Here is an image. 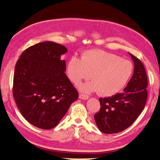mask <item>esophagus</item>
Here are the masks:
<instances>
[{"instance_id": "1", "label": "esophagus", "mask_w": 160, "mask_h": 160, "mask_svg": "<svg viewBox=\"0 0 160 160\" xmlns=\"http://www.w3.org/2000/svg\"><path fill=\"white\" fill-rule=\"evenodd\" d=\"M79 98L81 99H84V100H86L89 98V96L86 95V94H83V93H80L79 94Z\"/></svg>"}]
</instances>
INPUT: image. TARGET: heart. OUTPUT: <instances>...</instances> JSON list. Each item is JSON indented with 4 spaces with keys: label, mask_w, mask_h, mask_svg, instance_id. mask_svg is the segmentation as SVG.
I'll list each match as a JSON object with an SVG mask.
<instances>
[{
    "label": "heart",
    "mask_w": 160,
    "mask_h": 160,
    "mask_svg": "<svg viewBox=\"0 0 160 160\" xmlns=\"http://www.w3.org/2000/svg\"><path fill=\"white\" fill-rule=\"evenodd\" d=\"M134 71L132 61L118 54L99 49L84 52L82 58L72 56L67 63L66 72L74 84L91 78L93 80L79 85L83 92L99 91L105 97L119 93L130 80Z\"/></svg>",
    "instance_id": "obj_1"
}]
</instances>
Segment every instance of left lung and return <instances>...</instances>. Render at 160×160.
Wrapping results in <instances>:
<instances>
[{
  "label": "left lung",
  "instance_id": "obj_1",
  "mask_svg": "<svg viewBox=\"0 0 160 160\" xmlns=\"http://www.w3.org/2000/svg\"><path fill=\"white\" fill-rule=\"evenodd\" d=\"M134 72L121 93L99 98L100 110L94 119L99 130L106 134L120 132L134 123L145 106L148 99V77L143 63L129 53Z\"/></svg>",
  "mask_w": 160,
  "mask_h": 160
}]
</instances>
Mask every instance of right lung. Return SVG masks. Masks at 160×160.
<instances>
[{"label": "right lung", "mask_w": 160, "mask_h": 160, "mask_svg": "<svg viewBox=\"0 0 160 160\" xmlns=\"http://www.w3.org/2000/svg\"><path fill=\"white\" fill-rule=\"evenodd\" d=\"M67 52L58 43L39 42L24 50L16 64L13 97L22 116L38 128L55 127L78 97L61 59Z\"/></svg>", "instance_id": "1"}]
</instances>
